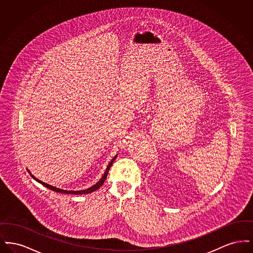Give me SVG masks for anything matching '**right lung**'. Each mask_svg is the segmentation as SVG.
I'll list each match as a JSON object with an SVG mask.
<instances>
[{
    "instance_id": "obj_1",
    "label": "right lung",
    "mask_w": 253,
    "mask_h": 253,
    "mask_svg": "<svg viewBox=\"0 0 253 253\" xmlns=\"http://www.w3.org/2000/svg\"><path fill=\"white\" fill-rule=\"evenodd\" d=\"M116 157H114V158L112 159V161L109 163L108 167L106 169V170H105V172H104L103 176L101 177V179L98 181L97 183H96L94 186H92V187H90V188H88V189H86V190H84V191H65V190H61V189H59V188H56V187H53V186H51V185H48L47 183H44V182H42V181L39 180L38 178H36V177H35L34 175H32V174H31V176H32L35 180L38 181L39 183H41L42 185L45 186L46 188H48V189L52 190V191H54V192H57V193H67V194H87V193L95 192V191H96L97 189H99V188H100V186H102V184L104 183V181H105L106 177H107V175H108L109 169L111 168V166H112V164H113L114 160L116 159ZM28 172H29V170H28Z\"/></svg>"
}]
</instances>
